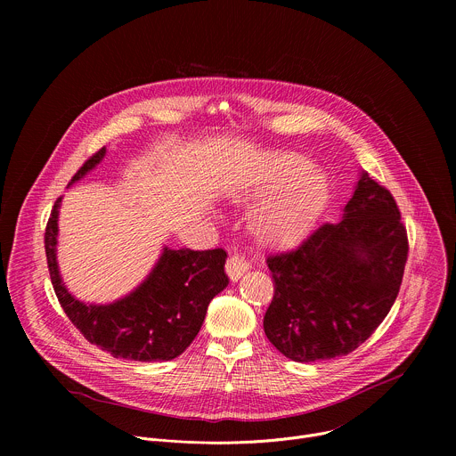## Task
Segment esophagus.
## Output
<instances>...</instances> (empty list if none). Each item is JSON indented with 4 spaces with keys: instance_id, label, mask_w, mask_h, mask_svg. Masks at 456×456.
<instances>
[{
    "instance_id": "1",
    "label": "esophagus",
    "mask_w": 456,
    "mask_h": 456,
    "mask_svg": "<svg viewBox=\"0 0 456 456\" xmlns=\"http://www.w3.org/2000/svg\"><path fill=\"white\" fill-rule=\"evenodd\" d=\"M248 262L241 254H232L229 256L227 264H225V273L231 278V281H238L247 271H248Z\"/></svg>"
}]
</instances>
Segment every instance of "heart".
Listing matches in <instances>:
<instances>
[{
    "mask_svg": "<svg viewBox=\"0 0 456 456\" xmlns=\"http://www.w3.org/2000/svg\"><path fill=\"white\" fill-rule=\"evenodd\" d=\"M310 164L306 159L283 155L257 171L250 191L252 194L278 191L296 177L302 176ZM327 180L321 173H308L287 187L280 197L254 213L252 231L256 238L264 243L280 247L294 245L306 236L324 204H327Z\"/></svg>",
    "mask_w": 456,
    "mask_h": 456,
    "instance_id": "1",
    "label": "heart"
}]
</instances>
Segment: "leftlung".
Here are the masks:
<instances>
[{
    "instance_id": "left-lung-1",
    "label": "left lung",
    "mask_w": 456,
    "mask_h": 456,
    "mask_svg": "<svg viewBox=\"0 0 456 456\" xmlns=\"http://www.w3.org/2000/svg\"><path fill=\"white\" fill-rule=\"evenodd\" d=\"M408 250L394 194L362 173L338 224L267 257L274 296L265 336L297 362L348 355L394 306Z\"/></svg>"
}]
</instances>
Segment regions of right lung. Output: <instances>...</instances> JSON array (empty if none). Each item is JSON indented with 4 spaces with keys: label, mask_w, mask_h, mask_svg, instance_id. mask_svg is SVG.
<instances>
[{
    "label": "right lung",
    "mask_w": 456,
    "mask_h": 456,
    "mask_svg": "<svg viewBox=\"0 0 456 456\" xmlns=\"http://www.w3.org/2000/svg\"><path fill=\"white\" fill-rule=\"evenodd\" d=\"M106 150L94 153L72 176L83 178L97 166ZM61 199L55 200L46 229L45 252L53 292L64 314L86 341L132 361H171L199 336L211 299L222 292L229 278L224 271L225 250L164 248L150 278L127 297L111 305H85L69 294L55 264V236Z\"/></svg>",
    "instance_id": "right-lung-1"
}]
</instances>
